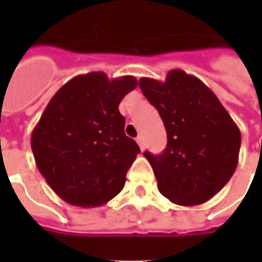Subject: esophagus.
<instances>
[{
    "label": "esophagus",
    "instance_id": "1",
    "mask_svg": "<svg viewBox=\"0 0 262 262\" xmlns=\"http://www.w3.org/2000/svg\"><path fill=\"white\" fill-rule=\"evenodd\" d=\"M136 142H137V144H139L140 150H143V148H144V139H143V136H137Z\"/></svg>",
    "mask_w": 262,
    "mask_h": 262
}]
</instances>
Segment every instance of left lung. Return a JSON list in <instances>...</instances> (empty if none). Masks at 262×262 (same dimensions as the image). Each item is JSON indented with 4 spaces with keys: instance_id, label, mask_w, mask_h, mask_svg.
I'll list each match as a JSON object with an SVG mask.
<instances>
[{
    "instance_id": "obj_1",
    "label": "left lung",
    "mask_w": 262,
    "mask_h": 262,
    "mask_svg": "<svg viewBox=\"0 0 262 262\" xmlns=\"http://www.w3.org/2000/svg\"><path fill=\"white\" fill-rule=\"evenodd\" d=\"M139 85L167 130L164 151L144 153L159 191L182 206L206 202L236 171L242 135L234 120L209 86L182 70L165 81L143 77Z\"/></svg>"
}]
</instances>
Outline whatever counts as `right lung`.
Instances as JSON below:
<instances>
[{
  "mask_svg": "<svg viewBox=\"0 0 262 262\" xmlns=\"http://www.w3.org/2000/svg\"><path fill=\"white\" fill-rule=\"evenodd\" d=\"M137 86L132 75H77L56 92L32 132L37 170L64 202L95 208L123 189L140 153L125 135L119 103Z\"/></svg>",
  "mask_w": 262,
  "mask_h": 262,
  "instance_id": "add662e5",
  "label": "right lung"
}]
</instances>
